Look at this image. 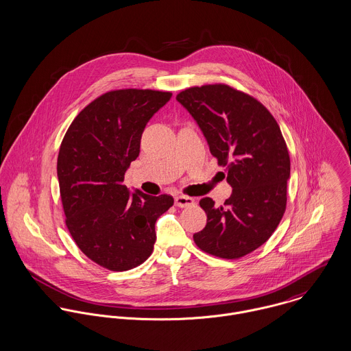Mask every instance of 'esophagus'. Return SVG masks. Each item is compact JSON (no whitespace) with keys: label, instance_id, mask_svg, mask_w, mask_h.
Listing matches in <instances>:
<instances>
[{"label":"esophagus","instance_id":"obj_1","mask_svg":"<svg viewBox=\"0 0 351 351\" xmlns=\"http://www.w3.org/2000/svg\"><path fill=\"white\" fill-rule=\"evenodd\" d=\"M174 204L180 208H186L194 205V199L188 195H176L174 197Z\"/></svg>","mask_w":351,"mask_h":351}]
</instances>
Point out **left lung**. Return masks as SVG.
I'll use <instances>...</instances> for the list:
<instances>
[{
  "label": "left lung",
  "mask_w": 351,
  "mask_h": 351,
  "mask_svg": "<svg viewBox=\"0 0 351 351\" xmlns=\"http://www.w3.org/2000/svg\"><path fill=\"white\" fill-rule=\"evenodd\" d=\"M177 100L225 166L232 188L223 206L199 199L208 220L194 243L223 258L247 255L271 237L286 210L291 167L280 128L260 101L225 84L188 88Z\"/></svg>",
  "instance_id": "left-lung-1"
}]
</instances>
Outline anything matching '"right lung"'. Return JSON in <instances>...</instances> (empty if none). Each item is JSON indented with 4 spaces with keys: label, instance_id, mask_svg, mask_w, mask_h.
Segmentation results:
<instances>
[{
    "label": "right lung",
    "instance_id": "1",
    "mask_svg": "<svg viewBox=\"0 0 351 351\" xmlns=\"http://www.w3.org/2000/svg\"><path fill=\"white\" fill-rule=\"evenodd\" d=\"M171 93L118 90L99 96L71 123L58 157L66 228L80 251L111 271L152 255L156 223L174 202L123 185L142 132Z\"/></svg>",
    "mask_w": 351,
    "mask_h": 351
}]
</instances>
